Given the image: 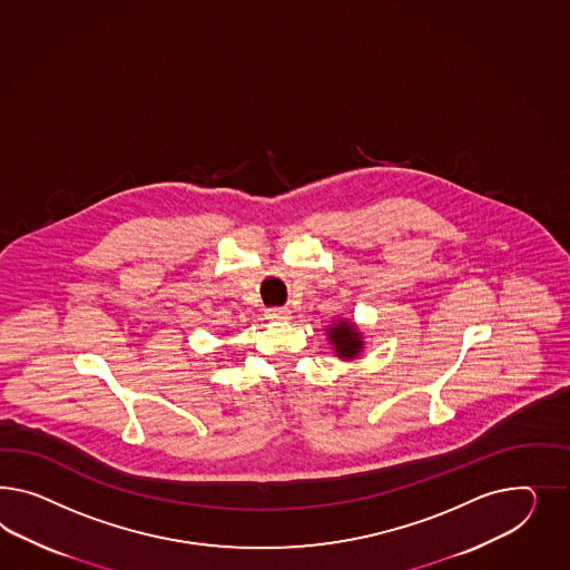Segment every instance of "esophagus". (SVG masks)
<instances>
[{
  "label": "esophagus",
  "instance_id": "1",
  "mask_svg": "<svg viewBox=\"0 0 570 570\" xmlns=\"http://www.w3.org/2000/svg\"><path fill=\"white\" fill-rule=\"evenodd\" d=\"M288 315H291V311L286 307L267 308V320H272V322H284V320H288Z\"/></svg>",
  "mask_w": 570,
  "mask_h": 570
}]
</instances>
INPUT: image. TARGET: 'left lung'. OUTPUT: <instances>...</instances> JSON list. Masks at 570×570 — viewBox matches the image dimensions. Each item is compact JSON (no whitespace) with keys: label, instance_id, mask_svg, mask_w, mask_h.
<instances>
[{"label":"left lung","instance_id":"8db88e82","mask_svg":"<svg viewBox=\"0 0 570 570\" xmlns=\"http://www.w3.org/2000/svg\"><path fill=\"white\" fill-rule=\"evenodd\" d=\"M330 340L336 346V353L342 358H353L363 348L361 336L356 334V327L348 322H340L334 327H330Z\"/></svg>","mask_w":570,"mask_h":570}]
</instances>
